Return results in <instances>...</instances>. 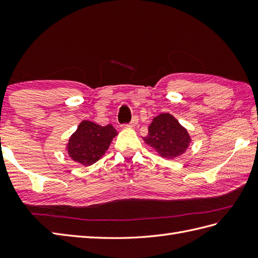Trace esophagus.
<instances>
[{
    "label": "esophagus",
    "mask_w": 258,
    "mask_h": 258,
    "mask_svg": "<svg viewBox=\"0 0 258 258\" xmlns=\"http://www.w3.org/2000/svg\"><path fill=\"white\" fill-rule=\"evenodd\" d=\"M138 123H139V117L138 116H134L132 118V120H131V122L128 123V126H131V127H134V126L138 125Z\"/></svg>",
    "instance_id": "34e87169"
}]
</instances>
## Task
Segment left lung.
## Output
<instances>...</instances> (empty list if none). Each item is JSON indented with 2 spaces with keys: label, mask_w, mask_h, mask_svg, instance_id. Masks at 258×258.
<instances>
[{
  "label": "left lung",
  "mask_w": 258,
  "mask_h": 258,
  "mask_svg": "<svg viewBox=\"0 0 258 258\" xmlns=\"http://www.w3.org/2000/svg\"><path fill=\"white\" fill-rule=\"evenodd\" d=\"M144 141L161 156L174 158L186 151L190 139L177 119L164 113L153 118Z\"/></svg>",
  "instance_id": "8db88e82"
}]
</instances>
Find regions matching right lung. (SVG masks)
<instances>
[{"label":"right lung","instance_id":"right-lung-1","mask_svg":"<svg viewBox=\"0 0 258 258\" xmlns=\"http://www.w3.org/2000/svg\"><path fill=\"white\" fill-rule=\"evenodd\" d=\"M116 134L111 124L101 126L90 120H83L69 141V155L75 162L91 165L105 154Z\"/></svg>","mask_w":258,"mask_h":258}]
</instances>
